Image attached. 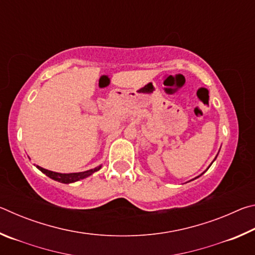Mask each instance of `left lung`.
<instances>
[{"mask_svg": "<svg viewBox=\"0 0 255 255\" xmlns=\"http://www.w3.org/2000/svg\"><path fill=\"white\" fill-rule=\"evenodd\" d=\"M217 155H218V154H217ZM217 155H216V157H217ZM216 157L214 158V161H215V159H216ZM214 161H213V162H211V164H213V163H214ZM211 164H210V165H211ZM210 165L208 166V169H209V167H210ZM208 169H207V170H208ZM207 170H206V171H207ZM206 171H205V172H206ZM205 172H204V173H205ZM204 173H201L200 175H202V174H204ZM200 175H198V176H197V178H199V176H200ZM197 178H195V179H197ZM195 179H193V180H195Z\"/></svg>", "mask_w": 255, "mask_h": 255, "instance_id": "8db88e82", "label": "left lung"}]
</instances>
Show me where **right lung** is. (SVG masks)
Masks as SVG:
<instances>
[{"label":"right lung","instance_id":"right-lung-1","mask_svg":"<svg viewBox=\"0 0 255 255\" xmlns=\"http://www.w3.org/2000/svg\"><path fill=\"white\" fill-rule=\"evenodd\" d=\"M36 167H37L38 170H40L42 173L48 176V178L53 179L55 181H58V182H60V183L68 184V183L76 182V181L83 180L85 178H88V176L92 175L94 172H97V171L100 170L101 167H102V165H99L97 167H94V169L84 171V172H76V173H58V172L46 170V169H44V167H41L39 165H36Z\"/></svg>","mask_w":255,"mask_h":255}]
</instances>
